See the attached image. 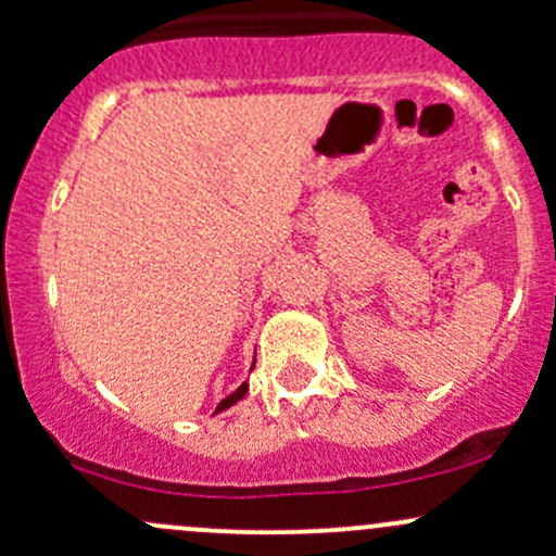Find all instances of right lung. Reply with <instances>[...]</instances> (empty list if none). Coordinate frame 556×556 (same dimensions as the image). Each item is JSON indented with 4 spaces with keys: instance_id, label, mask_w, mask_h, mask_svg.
<instances>
[{
    "instance_id": "right-lung-1",
    "label": "right lung",
    "mask_w": 556,
    "mask_h": 556,
    "mask_svg": "<svg viewBox=\"0 0 556 556\" xmlns=\"http://www.w3.org/2000/svg\"><path fill=\"white\" fill-rule=\"evenodd\" d=\"M245 392H248V384H242V387H238V389H235V392H232V394H229V397H227V400H222V402H219V405H216V413H219V410H225V407H229V405H235V402H238V400H242V397H245Z\"/></svg>"
}]
</instances>
